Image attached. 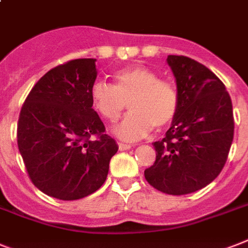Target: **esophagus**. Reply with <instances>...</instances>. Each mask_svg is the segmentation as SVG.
<instances>
[{
  "label": "esophagus",
  "mask_w": 248,
  "mask_h": 248,
  "mask_svg": "<svg viewBox=\"0 0 248 248\" xmlns=\"http://www.w3.org/2000/svg\"><path fill=\"white\" fill-rule=\"evenodd\" d=\"M118 149H120L121 152H124V150H128V149H131V145L126 144V142H118Z\"/></svg>",
  "instance_id": "esophagus-1"
}]
</instances>
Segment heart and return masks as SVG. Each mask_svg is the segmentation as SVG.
<instances>
[{
  "label": "heart",
  "instance_id": "heart-1",
  "mask_svg": "<svg viewBox=\"0 0 248 248\" xmlns=\"http://www.w3.org/2000/svg\"><path fill=\"white\" fill-rule=\"evenodd\" d=\"M94 109L108 122H116L127 104L130 113L114 127V134L126 141L144 138L155 126H170L176 118L180 96L176 86L160 80L155 71L135 65L113 74V85L95 81L90 89Z\"/></svg>",
  "mask_w": 248,
  "mask_h": 248
}]
</instances>
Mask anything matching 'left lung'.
Wrapping results in <instances>:
<instances>
[{
    "instance_id": "1",
    "label": "left lung",
    "mask_w": 248,
    "mask_h": 248,
    "mask_svg": "<svg viewBox=\"0 0 248 248\" xmlns=\"http://www.w3.org/2000/svg\"><path fill=\"white\" fill-rule=\"evenodd\" d=\"M180 96L166 138L154 142L155 163L145 170L154 188L192 194L222 172L234 134L232 100L214 72L185 56H168Z\"/></svg>"
}]
</instances>
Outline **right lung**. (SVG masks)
I'll list each match as a JSON object with an SVG mask.
<instances>
[{"label":"right lung","mask_w":248,"mask_h":248,"mask_svg":"<svg viewBox=\"0 0 248 248\" xmlns=\"http://www.w3.org/2000/svg\"><path fill=\"white\" fill-rule=\"evenodd\" d=\"M95 61L78 58L52 68L20 112L17 146L30 180L60 200H78L100 188L118 150L93 109Z\"/></svg>","instance_id":"1"}]
</instances>
